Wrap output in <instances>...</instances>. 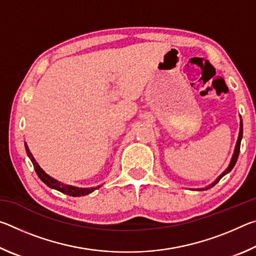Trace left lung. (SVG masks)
<instances>
[{"label": "left lung", "instance_id": "left-lung-1", "mask_svg": "<svg viewBox=\"0 0 256 256\" xmlns=\"http://www.w3.org/2000/svg\"><path fill=\"white\" fill-rule=\"evenodd\" d=\"M242 118H240V134H238V138H237V142H236V146H235V150H234V154H232V160H230V162H229V166L226 168V170H224L222 175H220L218 178H216L214 183L212 184H210L209 186H206V190H209V188H214V186L218 183V182L222 178V177L226 175V174H228L229 172H230L232 168H234V166H235V164H236V162H237V158H238V154H240V141H242ZM202 190V188H201ZM204 190V188H203Z\"/></svg>", "mask_w": 256, "mask_h": 256}]
</instances>
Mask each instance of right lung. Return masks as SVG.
Segmentation results:
<instances>
[{
  "mask_svg": "<svg viewBox=\"0 0 256 256\" xmlns=\"http://www.w3.org/2000/svg\"><path fill=\"white\" fill-rule=\"evenodd\" d=\"M26 146V152H27L29 159L32 160V162L34 164V170H36L37 175L44 182V183L48 186L50 188H54V190H58L60 192H62L64 194H66V196H86V194L94 192V190H97L100 188V186H96V188H76V186H71V185H66V184H63L60 183V182L54 180L53 177H50V175H47L46 172L42 170L40 164L36 162V160H34V156L30 152V150L28 148L27 144H24Z\"/></svg>",
  "mask_w": 256,
  "mask_h": 256,
  "instance_id": "add662e5",
  "label": "right lung"
}]
</instances>
